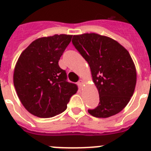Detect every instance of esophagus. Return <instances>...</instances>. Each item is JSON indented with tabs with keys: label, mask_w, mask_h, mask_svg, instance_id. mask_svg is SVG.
<instances>
[{
	"label": "esophagus",
	"mask_w": 151,
	"mask_h": 151,
	"mask_svg": "<svg viewBox=\"0 0 151 151\" xmlns=\"http://www.w3.org/2000/svg\"><path fill=\"white\" fill-rule=\"evenodd\" d=\"M78 83H79V85L81 86H83V85L84 84V81H83V80H80L79 82H78Z\"/></svg>",
	"instance_id": "1"
}]
</instances>
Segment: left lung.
Instances as JSON below:
<instances>
[{
	"label": "left lung",
	"instance_id": "left-lung-1",
	"mask_svg": "<svg viewBox=\"0 0 151 151\" xmlns=\"http://www.w3.org/2000/svg\"><path fill=\"white\" fill-rule=\"evenodd\" d=\"M72 42L88 63L99 92V106L89 113L105 119L121 112L133 96L137 81L129 52L112 38L97 33L75 35Z\"/></svg>",
	"mask_w": 151,
	"mask_h": 151
}]
</instances>
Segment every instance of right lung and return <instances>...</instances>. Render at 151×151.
Listing matches in <instances>:
<instances>
[{"label": "right lung", "mask_w": 151, "mask_h": 151, "mask_svg": "<svg viewBox=\"0 0 151 151\" xmlns=\"http://www.w3.org/2000/svg\"><path fill=\"white\" fill-rule=\"evenodd\" d=\"M71 35H54L34 40L19 55L14 84L25 109L39 118H51L67 109L77 86L67 81L58 61L71 41Z\"/></svg>", "instance_id": "right-lung-1"}]
</instances>
